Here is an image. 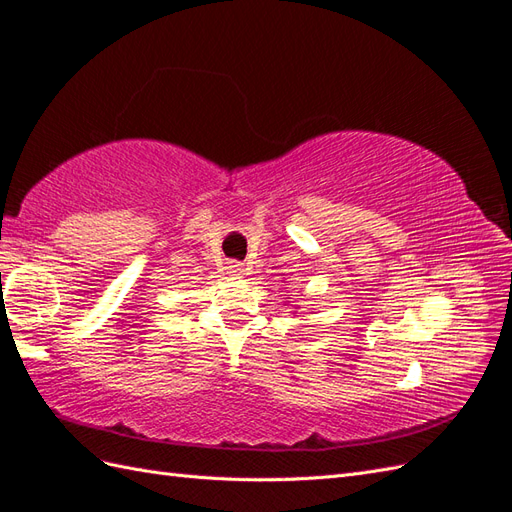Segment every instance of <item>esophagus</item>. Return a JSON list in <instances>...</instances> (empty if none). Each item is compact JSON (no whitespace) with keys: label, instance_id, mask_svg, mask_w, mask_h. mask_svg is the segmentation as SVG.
<instances>
[{"label":"esophagus","instance_id":"34e87169","mask_svg":"<svg viewBox=\"0 0 512 512\" xmlns=\"http://www.w3.org/2000/svg\"><path fill=\"white\" fill-rule=\"evenodd\" d=\"M227 272L231 274V277H242L246 268H244V264H238V261H231V264L227 266Z\"/></svg>","mask_w":512,"mask_h":512}]
</instances>
